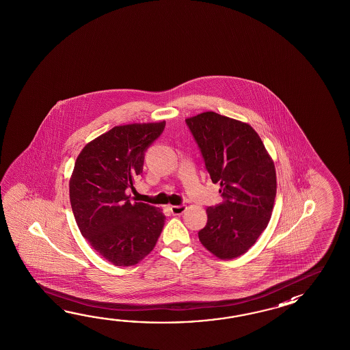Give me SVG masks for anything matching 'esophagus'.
I'll return each mask as SVG.
<instances>
[{"instance_id":"34e87169","label":"esophagus","mask_w":350,"mask_h":350,"mask_svg":"<svg viewBox=\"0 0 350 350\" xmlns=\"http://www.w3.org/2000/svg\"><path fill=\"white\" fill-rule=\"evenodd\" d=\"M172 213L174 215H181L186 210L185 204H181V205H174L172 206Z\"/></svg>"}]
</instances>
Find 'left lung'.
Wrapping results in <instances>:
<instances>
[{
	"label": "left lung",
	"mask_w": 350,
	"mask_h": 350,
	"mask_svg": "<svg viewBox=\"0 0 350 350\" xmlns=\"http://www.w3.org/2000/svg\"><path fill=\"white\" fill-rule=\"evenodd\" d=\"M223 202L208 206L201 244L220 259L238 258L268 226L276 195L275 166L253 127L216 112L185 120Z\"/></svg>",
	"instance_id": "left-lung-1"
}]
</instances>
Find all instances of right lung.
Instances as JSON below:
<instances>
[{
	"mask_svg": "<svg viewBox=\"0 0 350 350\" xmlns=\"http://www.w3.org/2000/svg\"><path fill=\"white\" fill-rule=\"evenodd\" d=\"M164 129L165 121L112 127L76 159L70 178L75 220L90 245L116 267L142 260L164 228L160 208L126 193L142 175L145 151Z\"/></svg>",
	"mask_w": 350,
	"mask_h": 350,
	"instance_id": "add662e5",
	"label": "right lung"
}]
</instances>
